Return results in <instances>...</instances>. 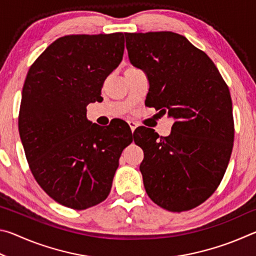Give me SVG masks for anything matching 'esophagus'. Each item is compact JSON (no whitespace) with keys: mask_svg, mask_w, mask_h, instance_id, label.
Returning a JSON list of instances; mask_svg holds the SVG:
<instances>
[{"mask_svg":"<svg viewBox=\"0 0 256 256\" xmlns=\"http://www.w3.org/2000/svg\"><path fill=\"white\" fill-rule=\"evenodd\" d=\"M128 125H130V128H131L132 132L134 131V130H136V128H138V123H136V122H134V120H128Z\"/></svg>","mask_w":256,"mask_h":256,"instance_id":"esophagus-1","label":"esophagus"}]
</instances>
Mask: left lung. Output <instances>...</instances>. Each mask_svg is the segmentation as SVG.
Listing matches in <instances>:
<instances>
[{
  "mask_svg": "<svg viewBox=\"0 0 256 256\" xmlns=\"http://www.w3.org/2000/svg\"><path fill=\"white\" fill-rule=\"evenodd\" d=\"M128 58L149 80L146 104L175 123L168 136L141 128L136 142L146 192L172 212L208 200L226 172L234 142L232 104L214 63L182 34L125 32Z\"/></svg>",
  "mask_w": 256,
  "mask_h": 256,
  "instance_id": "obj_1",
  "label": "left lung"
}]
</instances>
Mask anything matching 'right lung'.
<instances>
[{"label": "right lung", "mask_w": 256, "mask_h": 256, "mask_svg": "<svg viewBox=\"0 0 256 256\" xmlns=\"http://www.w3.org/2000/svg\"><path fill=\"white\" fill-rule=\"evenodd\" d=\"M124 42L123 32L60 37L24 80L18 125L30 170L54 201L71 209L105 200L133 141L128 128L118 138L110 124L104 128L86 120V106L102 100L104 81L123 58Z\"/></svg>", "instance_id": "add662e5"}]
</instances>
